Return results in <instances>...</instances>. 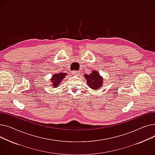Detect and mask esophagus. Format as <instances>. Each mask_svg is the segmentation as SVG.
<instances>
[{
    "instance_id": "34e87169",
    "label": "esophagus",
    "mask_w": 155,
    "mask_h": 155,
    "mask_svg": "<svg viewBox=\"0 0 155 155\" xmlns=\"http://www.w3.org/2000/svg\"><path fill=\"white\" fill-rule=\"evenodd\" d=\"M72 75H80V71H72Z\"/></svg>"
}]
</instances>
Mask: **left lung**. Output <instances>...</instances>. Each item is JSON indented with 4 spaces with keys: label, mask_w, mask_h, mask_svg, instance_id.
<instances>
[{
    "label": "left lung",
    "mask_w": 155,
    "mask_h": 155,
    "mask_svg": "<svg viewBox=\"0 0 155 155\" xmlns=\"http://www.w3.org/2000/svg\"><path fill=\"white\" fill-rule=\"evenodd\" d=\"M85 78L87 80V84L92 89L97 90L103 86V78L97 71L92 70L91 74H85Z\"/></svg>",
    "instance_id": "left-lung-1"
}]
</instances>
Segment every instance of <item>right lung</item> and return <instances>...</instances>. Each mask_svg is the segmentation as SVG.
I'll return each mask as SVG.
<instances>
[{"label":"right lung","mask_w":155,"mask_h":155,"mask_svg":"<svg viewBox=\"0 0 155 155\" xmlns=\"http://www.w3.org/2000/svg\"><path fill=\"white\" fill-rule=\"evenodd\" d=\"M67 73H57V74H54L52 76V78H51V82H52V85L53 87H58L60 84L61 82L63 80V79L66 76Z\"/></svg>","instance_id":"right-lung-1"}]
</instances>
